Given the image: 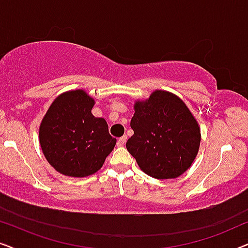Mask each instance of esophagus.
I'll return each instance as SVG.
<instances>
[{
	"label": "esophagus",
	"instance_id": "esophagus-1",
	"mask_svg": "<svg viewBox=\"0 0 248 248\" xmlns=\"http://www.w3.org/2000/svg\"><path fill=\"white\" fill-rule=\"evenodd\" d=\"M126 140H127V137H125V135H124V137L118 139V141H117L118 147H123V145L126 143Z\"/></svg>",
	"mask_w": 248,
	"mask_h": 248
}]
</instances>
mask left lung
Here are the masks:
<instances>
[{"mask_svg":"<svg viewBox=\"0 0 248 248\" xmlns=\"http://www.w3.org/2000/svg\"><path fill=\"white\" fill-rule=\"evenodd\" d=\"M131 127L134 134L126 142L127 151L151 177L177 178L198 155L201 128L175 93L155 90L148 99L135 100Z\"/></svg>","mask_w":248,"mask_h":248,"instance_id":"left-lung-1","label":"left lung"}]
</instances>
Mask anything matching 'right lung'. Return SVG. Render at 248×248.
I'll return each mask as SVG.
<instances>
[{"mask_svg":"<svg viewBox=\"0 0 248 248\" xmlns=\"http://www.w3.org/2000/svg\"><path fill=\"white\" fill-rule=\"evenodd\" d=\"M93 105L86 90H69L54 99L43 117L40 148L60 174L79 178L94 174L116 144L107 122L91 113Z\"/></svg>","mask_w":248,"mask_h":248,"instance_id":"right-lung-1","label":"right lung"}]
</instances>
